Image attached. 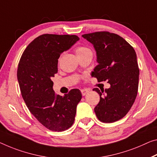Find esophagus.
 <instances>
[{"label": "esophagus", "instance_id": "1", "mask_svg": "<svg viewBox=\"0 0 157 157\" xmlns=\"http://www.w3.org/2000/svg\"><path fill=\"white\" fill-rule=\"evenodd\" d=\"M81 92L82 93V95L84 96V95H86V94L88 93V90H86V89H82V90H81Z\"/></svg>", "mask_w": 157, "mask_h": 157}]
</instances>
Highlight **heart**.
<instances>
[{
	"label": "heart",
	"mask_w": 157,
	"mask_h": 157,
	"mask_svg": "<svg viewBox=\"0 0 157 157\" xmlns=\"http://www.w3.org/2000/svg\"><path fill=\"white\" fill-rule=\"evenodd\" d=\"M91 52L90 48L86 46H78L76 48V53L77 57L81 56V55H83L84 54L88 53V52Z\"/></svg>",
	"instance_id": "obj_1"
}]
</instances>
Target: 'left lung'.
Instances as JSON below:
<instances>
[{"instance_id":"1","label":"left lung","mask_w":157,"mask_h":157,"mask_svg":"<svg viewBox=\"0 0 157 157\" xmlns=\"http://www.w3.org/2000/svg\"><path fill=\"white\" fill-rule=\"evenodd\" d=\"M82 36L92 43L97 55L98 64L92 76L110 84L105 90L93 89L100 96L94 111L100 121H117L129 112L137 94L140 70L136 51L122 37L108 31Z\"/></svg>"}]
</instances>
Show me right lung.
<instances>
[{
    "mask_svg": "<svg viewBox=\"0 0 157 157\" xmlns=\"http://www.w3.org/2000/svg\"><path fill=\"white\" fill-rule=\"evenodd\" d=\"M78 40L76 35L39 36L26 47L19 62L17 75L26 107L50 131L61 132L70 128L81 100L78 89L64 96L56 95L51 80L57 73L60 55Z\"/></svg>",
    "mask_w": 157,
    "mask_h": 157,
    "instance_id": "obj_1",
    "label": "right lung"
}]
</instances>
